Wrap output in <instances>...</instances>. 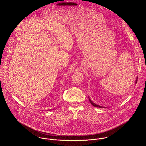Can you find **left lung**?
I'll use <instances>...</instances> for the list:
<instances>
[{
  "mask_svg": "<svg viewBox=\"0 0 146 146\" xmlns=\"http://www.w3.org/2000/svg\"><path fill=\"white\" fill-rule=\"evenodd\" d=\"M137 78L136 79V82H137ZM89 100H90V103H91V105H93L94 107H96V108H103L102 106H100L99 105H96L95 103H94L90 98H89Z\"/></svg>",
  "mask_w": 146,
  "mask_h": 146,
  "instance_id": "1",
  "label": "left lung"
}]
</instances>
